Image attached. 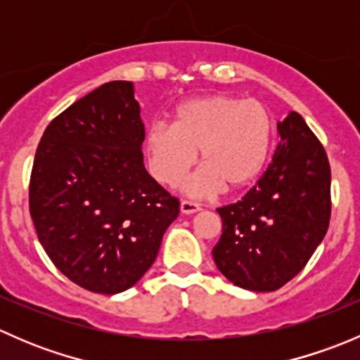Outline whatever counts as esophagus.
Returning <instances> with one entry per match:
<instances>
[{"label":"esophagus","instance_id":"obj_1","mask_svg":"<svg viewBox=\"0 0 360 360\" xmlns=\"http://www.w3.org/2000/svg\"><path fill=\"white\" fill-rule=\"evenodd\" d=\"M200 209H202L200 203H197V202H191V200L181 202V212L183 214H195V212H198Z\"/></svg>","mask_w":360,"mask_h":360}]
</instances>
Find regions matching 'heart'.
<instances>
[{
    "label": "heart",
    "mask_w": 360,
    "mask_h": 360,
    "mask_svg": "<svg viewBox=\"0 0 360 360\" xmlns=\"http://www.w3.org/2000/svg\"><path fill=\"white\" fill-rule=\"evenodd\" d=\"M270 139V112L259 101L216 94L181 104L172 125L153 123L146 148L151 172L167 184L190 170L200 150L205 167L184 181L183 190L205 197L221 184L233 190L250 183L266 162Z\"/></svg>",
    "instance_id": "heart-1"
}]
</instances>
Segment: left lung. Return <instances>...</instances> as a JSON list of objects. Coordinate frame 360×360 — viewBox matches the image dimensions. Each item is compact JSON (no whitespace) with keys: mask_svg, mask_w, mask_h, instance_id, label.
<instances>
[{"mask_svg":"<svg viewBox=\"0 0 360 360\" xmlns=\"http://www.w3.org/2000/svg\"><path fill=\"white\" fill-rule=\"evenodd\" d=\"M271 163L240 202L217 209L223 235L217 270L242 289L277 291L296 277L324 238L331 217V169L296 111L277 123Z\"/></svg>","mask_w":360,"mask_h":360,"instance_id":"8db88e82","label":"left lung"}]
</instances>
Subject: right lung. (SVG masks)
I'll return each instance as SVG.
<instances>
[{
	"instance_id": "1",
	"label": "right lung",
	"mask_w": 360,
	"mask_h": 360,
	"mask_svg": "<svg viewBox=\"0 0 360 360\" xmlns=\"http://www.w3.org/2000/svg\"><path fill=\"white\" fill-rule=\"evenodd\" d=\"M132 82H110L60 112L32 163L29 210L39 244L79 288L118 294L157 259L179 200L148 174Z\"/></svg>"
}]
</instances>
